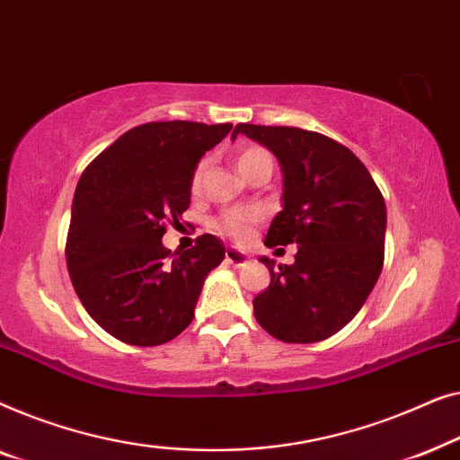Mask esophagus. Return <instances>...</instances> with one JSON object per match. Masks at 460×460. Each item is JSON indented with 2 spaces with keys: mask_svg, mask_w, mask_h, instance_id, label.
Returning <instances> with one entry per match:
<instances>
[{
  "mask_svg": "<svg viewBox=\"0 0 460 460\" xmlns=\"http://www.w3.org/2000/svg\"><path fill=\"white\" fill-rule=\"evenodd\" d=\"M225 261L233 264V267H245V264H248V261H250V256L245 254V252H239V250H227V254H225Z\"/></svg>",
  "mask_w": 460,
  "mask_h": 460,
  "instance_id": "obj_1",
  "label": "esophagus"
}]
</instances>
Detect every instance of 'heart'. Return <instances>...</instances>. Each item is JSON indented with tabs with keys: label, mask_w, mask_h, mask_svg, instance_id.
Wrapping results in <instances>:
<instances>
[{
	"label": "heart",
	"mask_w": 460,
	"mask_h": 460,
	"mask_svg": "<svg viewBox=\"0 0 460 460\" xmlns=\"http://www.w3.org/2000/svg\"><path fill=\"white\" fill-rule=\"evenodd\" d=\"M261 156H269V154L261 150V147H248V150L239 156L237 168L242 171L245 164L254 163V160ZM202 171H204V164H199L196 168V172H193V179H191L193 190H198L199 181H202ZM256 221H258V215L254 210L233 208V210L223 212V215H218L215 221H212V229H215L217 233H221V235H227V237L237 239V242H243V239L252 233V227H254Z\"/></svg>",
	"instance_id": "b5f03b06"
}]
</instances>
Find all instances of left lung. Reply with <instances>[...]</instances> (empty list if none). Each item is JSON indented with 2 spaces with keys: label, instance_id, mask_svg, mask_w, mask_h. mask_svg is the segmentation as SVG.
<instances>
[{
  "label": "left lung",
  "instance_id": "obj_1",
  "mask_svg": "<svg viewBox=\"0 0 460 460\" xmlns=\"http://www.w3.org/2000/svg\"><path fill=\"white\" fill-rule=\"evenodd\" d=\"M277 156L283 210L264 245L296 243V262L261 258L270 283L254 297L264 332L288 344L332 338L357 316L384 267L387 212L367 166L346 146L296 127L237 125Z\"/></svg>",
  "mask_w": 460,
  "mask_h": 460
}]
</instances>
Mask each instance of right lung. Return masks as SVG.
Wrapping results in <instances>:
<instances>
[{"instance_id":"obj_1","label":"right lung","mask_w":460,"mask_h":460,"mask_svg":"<svg viewBox=\"0 0 460 460\" xmlns=\"http://www.w3.org/2000/svg\"><path fill=\"white\" fill-rule=\"evenodd\" d=\"M231 128V122H147L120 135L83 171L66 264L89 316L116 340L166 344L191 323L225 245L206 233L193 248L171 254L163 235L190 208L199 158Z\"/></svg>"}]
</instances>
